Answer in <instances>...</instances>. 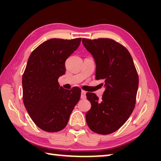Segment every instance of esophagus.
Returning a JSON list of instances; mask_svg holds the SVG:
<instances>
[{
  "instance_id": "esophagus-1",
  "label": "esophagus",
  "mask_w": 161,
  "mask_h": 161,
  "mask_svg": "<svg viewBox=\"0 0 161 161\" xmlns=\"http://www.w3.org/2000/svg\"><path fill=\"white\" fill-rule=\"evenodd\" d=\"M86 92L85 91H81V99H86Z\"/></svg>"
}]
</instances>
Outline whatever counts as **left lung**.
Instances as JSON below:
<instances>
[{
	"mask_svg": "<svg viewBox=\"0 0 161 161\" xmlns=\"http://www.w3.org/2000/svg\"><path fill=\"white\" fill-rule=\"evenodd\" d=\"M82 43L94 59L96 79L103 80L106 88L102 100L94 93H86L92 104L86 114V124L92 131L110 134L123 126L134 109L137 71L129 52L114 40L83 38Z\"/></svg>",
	"mask_w": 161,
	"mask_h": 161,
	"instance_id": "obj_1",
	"label": "left lung"
}]
</instances>
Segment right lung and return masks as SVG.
Here are the masks:
<instances>
[{
    "instance_id": "1",
    "label": "right lung",
    "mask_w": 161,
    "mask_h": 161,
    "mask_svg": "<svg viewBox=\"0 0 161 161\" xmlns=\"http://www.w3.org/2000/svg\"><path fill=\"white\" fill-rule=\"evenodd\" d=\"M81 38H53L42 42L30 55L23 75L24 105L34 123L47 132H58L67 126L81 96V89L59 86L65 74V61L80 45Z\"/></svg>"
}]
</instances>
